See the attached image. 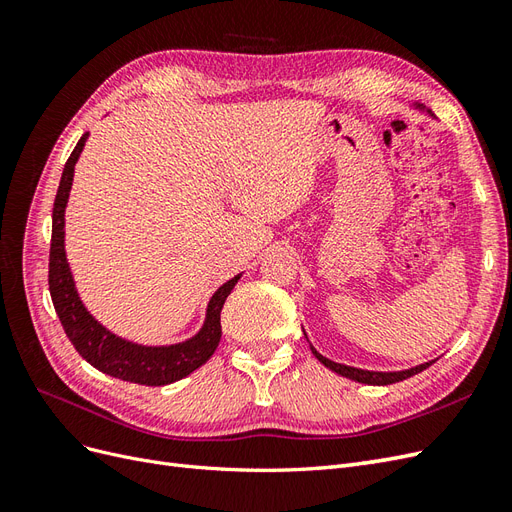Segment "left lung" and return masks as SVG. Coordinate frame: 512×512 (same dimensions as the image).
<instances>
[{
	"label": "left lung",
	"instance_id": "1",
	"mask_svg": "<svg viewBox=\"0 0 512 512\" xmlns=\"http://www.w3.org/2000/svg\"><path fill=\"white\" fill-rule=\"evenodd\" d=\"M314 352L316 359L324 365L329 367L331 371H335V374L344 376V378H350L354 382H363V384H374V386H384V384H393V382H401L406 380L414 374H421L423 369H427L433 361L429 363H423V365H416L412 369H406V371H367V369H356V367H348V365H342V363H335V361H329L327 356H322L314 346H309Z\"/></svg>",
	"mask_w": 512,
	"mask_h": 512
}]
</instances>
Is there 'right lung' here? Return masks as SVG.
I'll return each instance as SVG.
<instances>
[{
    "instance_id": "right-lung-1",
    "label": "right lung",
    "mask_w": 512,
    "mask_h": 512,
    "mask_svg": "<svg viewBox=\"0 0 512 512\" xmlns=\"http://www.w3.org/2000/svg\"><path fill=\"white\" fill-rule=\"evenodd\" d=\"M87 136L89 134H83L81 141L76 143L74 151L70 153V158L64 166V173H61L53 205L49 290L55 312L76 352H79L89 365L100 369L102 374L145 386H162L177 382L185 376H190L200 365H205L211 359L215 348H218L222 339V307L241 275L232 277V280H228L213 294L207 307L203 329H200L192 339H188V342L158 348L138 346L113 335L111 331H106L102 324H98L81 303L79 294H76L64 250V211L72 188L74 164L81 156Z\"/></svg>"
}]
</instances>
